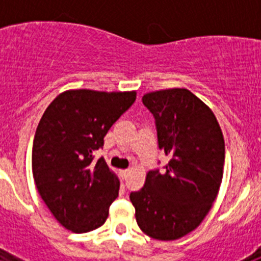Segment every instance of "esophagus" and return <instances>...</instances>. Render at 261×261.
<instances>
[{
	"label": "esophagus",
	"mask_w": 261,
	"mask_h": 261,
	"mask_svg": "<svg viewBox=\"0 0 261 261\" xmlns=\"http://www.w3.org/2000/svg\"><path fill=\"white\" fill-rule=\"evenodd\" d=\"M128 174H129V170H121V171H120V176H121L123 180L128 177Z\"/></svg>",
	"instance_id": "1"
}]
</instances>
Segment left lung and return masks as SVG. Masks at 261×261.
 <instances>
[{"instance_id":"8db88e82","label":"left lung","mask_w":261,"mask_h":261,"mask_svg":"<svg viewBox=\"0 0 261 261\" xmlns=\"http://www.w3.org/2000/svg\"><path fill=\"white\" fill-rule=\"evenodd\" d=\"M142 103L155 119L158 146L170 161L162 172H147L145 186L129 199L145 234L175 241L211 211L222 181L225 141L211 108L190 90L153 91Z\"/></svg>"}]
</instances>
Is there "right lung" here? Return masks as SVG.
I'll return each instance as SVG.
<instances>
[{
  "instance_id": "right-lung-1",
  "label": "right lung",
  "mask_w": 261,
  "mask_h": 261,
  "mask_svg": "<svg viewBox=\"0 0 261 261\" xmlns=\"http://www.w3.org/2000/svg\"><path fill=\"white\" fill-rule=\"evenodd\" d=\"M136 100V91L68 90L48 106L32 144V174L50 213L73 232L106 222L120 181L94 153L105 136Z\"/></svg>"
}]
</instances>
